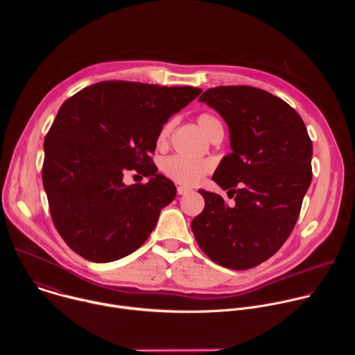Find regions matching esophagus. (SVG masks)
Segmentation results:
<instances>
[{
  "mask_svg": "<svg viewBox=\"0 0 355 355\" xmlns=\"http://www.w3.org/2000/svg\"><path fill=\"white\" fill-rule=\"evenodd\" d=\"M192 189L189 188V187H184V185H178L177 187V192H178V195H187V193H189Z\"/></svg>",
  "mask_w": 355,
  "mask_h": 355,
  "instance_id": "34e87169",
  "label": "esophagus"
}]
</instances>
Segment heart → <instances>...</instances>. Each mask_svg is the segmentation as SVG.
Returning a JSON list of instances; mask_svg holds the SVG:
<instances>
[{"instance_id": "b5f03b06", "label": "heart", "mask_w": 355, "mask_h": 355, "mask_svg": "<svg viewBox=\"0 0 355 355\" xmlns=\"http://www.w3.org/2000/svg\"><path fill=\"white\" fill-rule=\"evenodd\" d=\"M198 125L212 139L216 133L223 132L222 122L218 116L211 112H202L196 118ZM174 121L170 119L160 128L157 133V146L163 147L167 144L170 133L173 130ZM212 170V164L208 160H193L184 156H170L162 162V171L166 177L181 185H195Z\"/></svg>"}]
</instances>
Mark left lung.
Listing matches in <instances>:
<instances>
[{
	"mask_svg": "<svg viewBox=\"0 0 355 355\" xmlns=\"http://www.w3.org/2000/svg\"><path fill=\"white\" fill-rule=\"evenodd\" d=\"M230 130L233 151L214 174L236 205L200 189L205 208L191 223L200 250L230 270L256 267L293 230L312 181V140L299 114L281 98L250 85H222L199 96Z\"/></svg>",
	"mask_w": 355,
	"mask_h": 355,
	"instance_id": "8db88e82",
	"label": "left lung"
}]
</instances>
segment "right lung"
I'll use <instances>...</instances> for the list:
<instances>
[{
    "label": "right lung",
    "mask_w": 355,
    "mask_h": 355,
    "mask_svg": "<svg viewBox=\"0 0 355 355\" xmlns=\"http://www.w3.org/2000/svg\"><path fill=\"white\" fill-rule=\"evenodd\" d=\"M202 92L135 81H101L64 101L44 137L43 187L56 230L92 263L129 256L175 198L153 163L157 133ZM136 171L147 183L123 184Z\"/></svg>",
    "instance_id": "add662e5"
}]
</instances>
